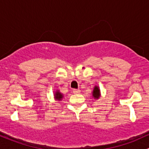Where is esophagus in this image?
Returning <instances> with one entry per match:
<instances>
[{
    "instance_id": "34e87169",
    "label": "esophagus",
    "mask_w": 149,
    "mask_h": 149,
    "mask_svg": "<svg viewBox=\"0 0 149 149\" xmlns=\"http://www.w3.org/2000/svg\"><path fill=\"white\" fill-rule=\"evenodd\" d=\"M73 93H75V94H78V93H80L81 91H80V89H73Z\"/></svg>"
}]
</instances>
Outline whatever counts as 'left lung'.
Instances as JSON below:
<instances>
[{"mask_svg": "<svg viewBox=\"0 0 149 149\" xmlns=\"http://www.w3.org/2000/svg\"><path fill=\"white\" fill-rule=\"evenodd\" d=\"M92 94H93V96L94 98H96V99L99 98L100 95H101V93H100V89L98 86H95L94 88H93V93H92Z\"/></svg>", "mask_w": 149, "mask_h": 149, "instance_id": "obj_1", "label": "left lung"}]
</instances>
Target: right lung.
Here are the masks:
<instances>
[{"instance_id": "1", "label": "right lung", "mask_w": 149, "mask_h": 149, "mask_svg": "<svg viewBox=\"0 0 149 149\" xmlns=\"http://www.w3.org/2000/svg\"><path fill=\"white\" fill-rule=\"evenodd\" d=\"M54 95H55V99L58 100V101H61V100L63 98V94L61 93H60V92H59V91H56Z\"/></svg>"}]
</instances>
